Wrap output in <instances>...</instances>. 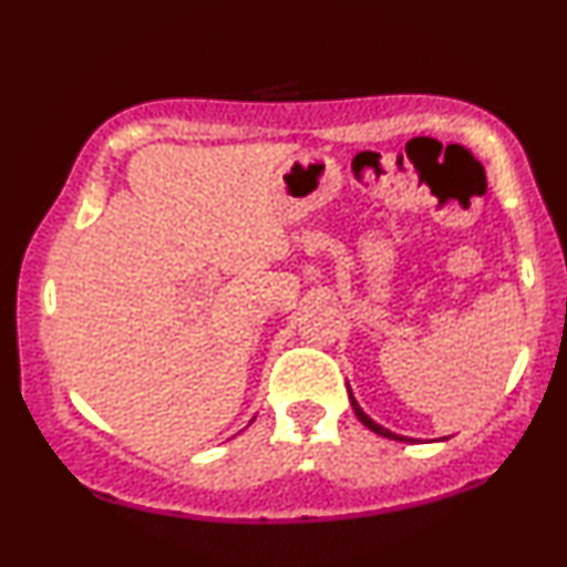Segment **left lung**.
<instances>
[{"label": "left lung", "mask_w": 567, "mask_h": 567, "mask_svg": "<svg viewBox=\"0 0 567 567\" xmlns=\"http://www.w3.org/2000/svg\"><path fill=\"white\" fill-rule=\"evenodd\" d=\"M349 399H351V406H353V412H357V417L364 422L367 427H370L372 433H378V435H383V439H391V441H404V443H412V439H406V435H399V433H391L388 431V427H383V425H378V422H374L370 414H364V409H361L359 404H357V399H353V393H351V388H349Z\"/></svg>", "instance_id": "8db88e82"}]
</instances>
